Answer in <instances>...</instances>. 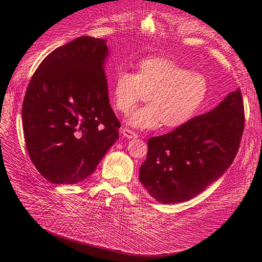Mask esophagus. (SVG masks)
Returning a JSON list of instances; mask_svg holds the SVG:
<instances>
[{
  "mask_svg": "<svg viewBox=\"0 0 262 262\" xmlns=\"http://www.w3.org/2000/svg\"><path fill=\"white\" fill-rule=\"evenodd\" d=\"M121 133L123 134L124 138H127V139H138V136H139L138 133H135L134 131L127 129V128H123Z\"/></svg>",
  "mask_w": 262,
  "mask_h": 262,
  "instance_id": "1",
  "label": "esophagus"
}]
</instances>
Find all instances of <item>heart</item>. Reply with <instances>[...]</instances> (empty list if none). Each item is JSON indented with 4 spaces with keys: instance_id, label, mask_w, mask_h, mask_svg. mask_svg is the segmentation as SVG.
I'll return each instance as SVG.
<instances>
[{
    "instance_id": "heart-1",
    "label": "heart",
    "mask_w": 262,
    "mask_h": 262,
    "mask_svg": "<svg viewBox=\"0 0 262 262\" xmlns=\"http://www.w3.org/2000/svg\"><path fill=\"white\" fill-rule=\"evenodd\" d=\"M209 82L169 58L140 60L135 72L119 70L112 83L115 108L129 115L145 100L147 106L135 112L129 123L141 129L179 128L202 108L209 94ZM147 97H145V95Z\"/></svg>"
}]
</instances>
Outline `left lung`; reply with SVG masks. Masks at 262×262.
<instances>
[{"label": "left lung", "mask_w": 262, "mask_h": 262, "mask_svg": "<svg viewBox=\"0 0 262 262\" xmlns=\"http://www.w3.org/2000/svg\"><path fill=\"white\" fill-rule=\"evenodd\" d=\"M240 89L211 112L148 140L140 181L162 204L190 201L219 179L238 154L244 130Z\"/></svg>", "instance_id": "left-lung-1"}]
</instances>
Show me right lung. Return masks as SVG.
I'll return each mask as SVG.
<instances>
[{"label": "right lung", "mask_w": 262, "mask_h": 262, "mask_svg": "<svg viewBox=\"0 0 262 262\" xmlns=\"http://www.w3.org/2000/svg\"><path fill=\"white\" fill-rule=\"evenodd\" d=\"M107 52L104 39L78 37L50 53L30 81L24 139L33 164L50 182L83 181L119 138L103 69Z\"/></svg>", "instance_id": "right-lung-1"}]
</instances>
